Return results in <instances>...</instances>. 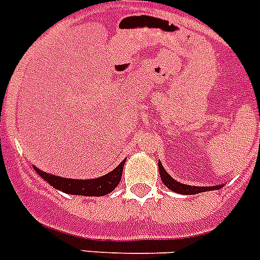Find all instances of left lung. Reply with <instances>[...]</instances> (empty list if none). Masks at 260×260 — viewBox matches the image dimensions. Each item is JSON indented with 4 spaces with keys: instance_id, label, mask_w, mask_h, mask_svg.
Segmentation results:
<instances>
[{
    "instance_id": "left-lung-1",
    "label": "left lung",
    "mask_w": 260,
    "mask_h": 260,
    "mask_svg": "<svg viewBox=\"0 0 260 260\" xmlns=\"http://www.w3.org/2000/svg\"><path fill=\"white\" fill-rule=\"evenodd\" d=\"M158 171H160V177H161V181L164 182V185L167 186L168 189H171L172 191L178 192V194L182 195H194L198 194V192H203V191H211V190H219L221 189L224 185H217V186H190V185H185V183H181L178 181L173 180L169 174L165 172L164 167L161 165L160 160H158Z\"/></svg>"
}]
</instances>
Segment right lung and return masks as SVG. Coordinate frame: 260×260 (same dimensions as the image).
I'll use <instances>...</instances> for the list:
<instances>
[{
  "mask_svg": "<svg viewBox=\"0 0 260 260\" xmlns=\"http://www.w3.org/2000/svg\"><path fill=\"white\" fill-rule=\"evenodd\" d=\"M126 158H123L121 164L113 171L109 172L108 174L99 178H92V180H73V178H63L59 176H53V174L45 173L40 171L39 168L34 167L39 176L44 178L50 186L54 189L59 190L66 194L74 195H84V197H103L109 192L113 191L117 187V185L121 181L122 177L123 165H125Z\"/></svg>",
  "mask_w": 260,
  "mask_h": 260,
  "instance_id": "add662e5",
  "label": "right lung"
}]
</instances>
